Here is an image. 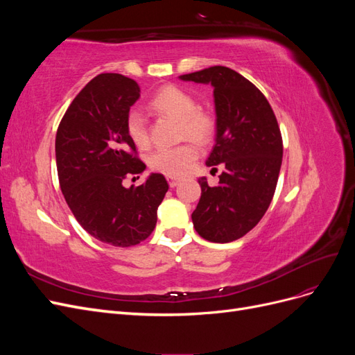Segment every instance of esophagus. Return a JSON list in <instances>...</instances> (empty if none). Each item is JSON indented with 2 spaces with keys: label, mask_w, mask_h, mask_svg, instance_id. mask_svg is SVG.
Wrapping results in <instances>:
<instances>
[{
  "label": "esophagus",
  "mask_w": 355,
  "mask_h": 355,
  "mask_svg": "<svg viewBox=\"0 0 355 355\" xmlns=\"http://www.w3.org/2000/svg\"><path fill=\"white\" fill-rule=\"evenodd\" d=\"M167 180H168V185H170V188H175V187H178V185H179V182H180V179H179V178H176V176H167Z\"/></svg>",
  "instance_id": "esophagus-1"
}]
</instances>
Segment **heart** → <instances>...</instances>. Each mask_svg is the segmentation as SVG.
<instances>
[{"label":"heart","mask_w":355,"mask_h":355,"mask_svg":"<svg viewBox=\"0 0 355 355\" xmlns=\"http://www.w3.org/2000/svg\"><path fill=\"white\" fill-rule=\"evenodd\" d=\"M151 106L155 111L180 121V133L184 137H189L198 144H206L211 137V116L198 110L197 101L188 92L175 87V85H167L154 96ZM127 133L136 146H148L149 135L142 112L133 110L128 114ZM197 157L198 148L192 142L176 146H161L149 155V166L164 175L180 176L187 173Z\"/></svg>","instance_id":"1"}]
</instances>
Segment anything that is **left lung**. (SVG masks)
Instances as JSON below:
<instances>
[{
	"label": "left lung",
	"instance_id": "obj_1",
	"mask_svg": "<svg viewBox=\"0 0 355 355\" xmlns=\"http://www.w3.org/2000/svg\"><path fill=\"white\" fill-rule=\"evenodd\" d=\"M179 78L211 84L216 139L206 164L225 167L216 187L198 179L201 197L192 223L211 243L239 240L256 227L274 197L283 159L280 127L261 90L234 69L210 67Z\"/></svg>",
	"mask_w": 355,
	"mask_h": 355
}]
</instances>
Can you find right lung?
I'll list each match as a JSON object with an SVG mask.
<instances>
[{
    "instance_id": "1",
    "label": "right lung",
    "mask_w": 355,
    "mask_h": 355,
    "mask_svg": "<svg viewBox=\"0 0 355 355\" xmlns=\"http://www.w3.org/2000/svg\"><path fill=\"white\" fill-rule=\"evenodd\" d=\"M139 84L121 73H101L72 101L56 133V166L62 194L75 219L92 237L115 247L146 240L168 189L163 175L123 187L146 166L127 133Z\"/></svg>"
}]
</instances>
